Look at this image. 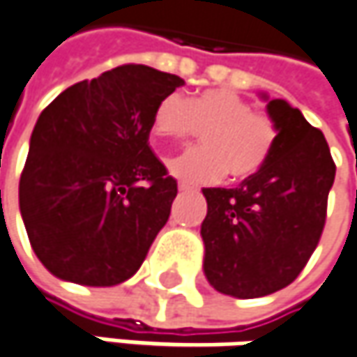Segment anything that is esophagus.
Instances as JSON below:
<instances>
[{
	"label": "esophagus",
	"mask_w": 357,
	"mask_h": 357,
	"mask_svg": "<svg viewBox=\"0 0 357 357\" xmlns=\"http://www.w3.org/2000/svg\"><path fill=\"white\" fill-rule=\"evenodd\" d=\"M178 188H179V192H192V190H194V185H192L190 181H179Z\"/></svg>",
	"instance_id": "34e87169"
}]
</instances>
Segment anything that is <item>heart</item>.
Segmentation results:
<instances>
[{
    "instance_id": "b5f03b06",
    "label": "heart",
    "mask_w": 357,
    "mask_h": 357,
    "mask_svg": "<svg viewBox=\"0 0 357 357\" xmlns=\"http://www.w3.org/2000/svg\"><path fill=\"white\" fill-rule=\"evenodd\" d=\"M202 133L204 145L169 159L174 176L196 183L255 176L268 159L279 127L268 113L234 91L212 89L192 100L179 93L165 95L153 113V135L188 141Z\"/></svg>"
}]
</instances>
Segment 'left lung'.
Segmentation results:
<instances>
[{"label": "left lung", "instance_id": "obj_1", "mask_svg": "<svg viewBox=\"0 0 357 357\" xmlns=\"http://www.w3.org/2000/svg\"><path fill=\"white\" fill-rule=\"evenodd\" d=\"M279 135L261 169L238 188H204V273L224 295L255 299L291 284L317 248L335 163L324 133L273 98Z\"/></svg>", "mask_w": 357, "mask_h": 357}]
</instances>
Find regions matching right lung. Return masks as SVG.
<instances>
[{
    "instance_id": "1",
    "label": "right lung",
    "mask_w": 357,
    "mask_h": 357,
    "mask_svg": "<svg viewBox=\"0 0 357 357\" xmlns=\"http://www.w3.org/2000/svg\"><path fill=\"white\" fill-rule=\"evenodd\" d=\"M181 84L176 74L123 64L76 82L42 111L20 212L36 257L58 279L111 287L143 264L178 196L149 147L153 113Z\"/></svg>"
}]
</instances>
